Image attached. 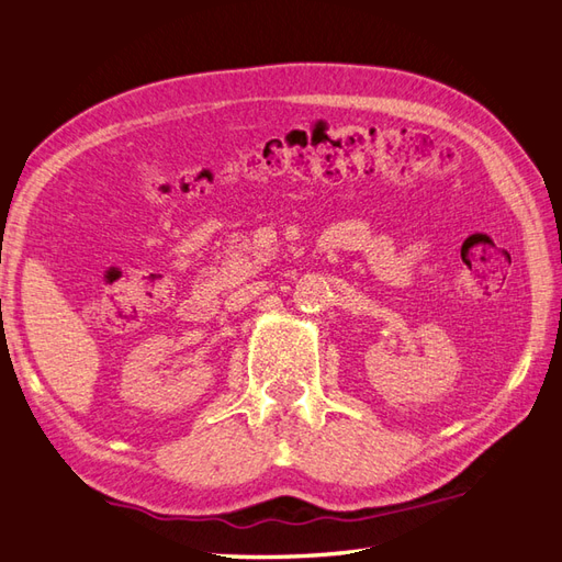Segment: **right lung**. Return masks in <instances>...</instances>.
Listing matches in <instances>:
<instances>
[{"instance_id":"1","label":"right lung","mask_w":562,"mask_h":562,"mask_svg":"<svg viewBox=\"0 0 562 562\" xmlns=\"http://www.w3.org/2000/svg\"><path fill=\"white\" fill-rule=\"evenodd\" d=\"M0 304H2V302H0Z\"/></svg>"}]
</instances>
